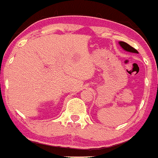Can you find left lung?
Segmentation results:
<instances>
[{"mask_svg": "<svg viewBox=\"0 0 158 158\" xmlns=\"http://www.w3.org/2000/svg\"><path fill=\"white\" fill-rule=\"evenodd\" d=\"M119 44H120L121 47H122L125 51H129V52H132V53H139L136 49H135L134 47L130 46L129 44H127V43H125V42H119Z\"/></svg>", "mask_w": 158, "mask_h": 158, "instance_id": "8db88e82", "label": "left lung"}]
</instances>
